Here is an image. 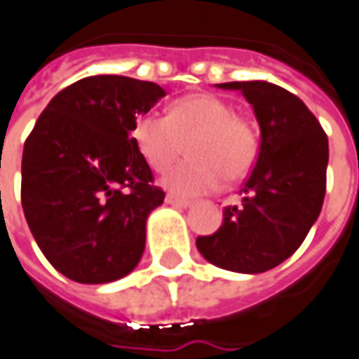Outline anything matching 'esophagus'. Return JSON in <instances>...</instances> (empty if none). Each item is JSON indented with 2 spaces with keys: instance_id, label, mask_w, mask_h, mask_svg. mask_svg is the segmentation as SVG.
<instances>
[{
  "instance_id": "obj_1",
  "label": "esophagus",
  "mask_w": 359,
  "mask_h": 359,
  "mask_svg": "<svg viewBox=\"0 0 359 359\" xmlns=\"http://www.w3.org/2000/svg\"><path fill=\"white\" fill-rule=\"evenodd\" d=\"M165 203L168 205H174V208H189L191 205V201L189 199H182V197H175V196H165Z\"/></svg>"
}]
</instances>
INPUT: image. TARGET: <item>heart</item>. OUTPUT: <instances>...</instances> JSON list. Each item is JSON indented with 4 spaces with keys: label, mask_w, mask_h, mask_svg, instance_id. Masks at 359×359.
<instances>
[{
    "label": "heart",
    "mask_w": 359,
    "mask_h": 359,
    "mask_svg": "<svg viewBox=\"0 0 359 359\" xmlns=\"http://www.w3.org/2000/svg\"><path fill=\"white\" fill-rule=\"evenodd\" d=\"M134 142L154 172H165L184 154L162 184L177 196L215 191L223 180L239 182L259 156V130L251 118L235 112L229 100L196 93L175 100L168 116L148 112L134 124Z\"/></svg>",
    "instance_id": "1"
}]
</instances>
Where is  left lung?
Segmentation results:
<instances>
[{"label":"left lung","instance_id":"8db88e82","mask_svg":"<svg viewBox=\"0 0 359 359\" xmlns=\"http://www.w3.org/2000/svg\"><path fill=\"white\" fill-rule=\"evenodd\" d=\"M241 90L261 126L257 163L243 185L241 205L223 209V225L197 237V249L219 269L264 273L306 239L326 196L328 136L306 104L264 81L223 83Z\"/></svg>","mask_w":359,"mask_h":359}]
</instances>
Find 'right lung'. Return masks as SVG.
Returning <instances> with one entry per match:
<instances>
[{
  "instance_id": "add662e5",
  "label": "right lung",
  "mask_w": 359,
  "mask_h": 359,
  "mask_svg": "<svg viewBox=\"0 0 359 359\" xmlns=\"http://www.w3.org/2000/svg\"><path fill=\"white\" fill-rule=\"evenodd\" d=\"M162 96L148 81L86 76L50 100L25 140L23 213L47 261L74 283H112L140 263L146 219L165 194L130 134Z\"/></svg>"
}]
</instances>
